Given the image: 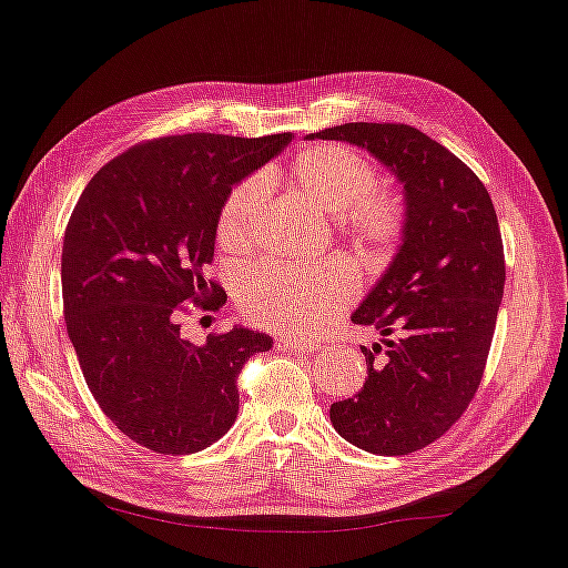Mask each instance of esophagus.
Segmentation results:
<instances>
[{
    "label": "esophagus",
    "instance_id": "1",
    "mask_svg": "<svg viewBox=\"0 0 568 568\" xmlns=\"http://www.w3.org/2000/svg\"><path fill=\"white\" fill-rule=\"evenodd\" d=\"M275 347L283 352H297V354H313L320 349L315 342H305L295 337H275Z\"/></svg>",
    "mask_w": 568,
    "mask_h": 568
}]
</instances>
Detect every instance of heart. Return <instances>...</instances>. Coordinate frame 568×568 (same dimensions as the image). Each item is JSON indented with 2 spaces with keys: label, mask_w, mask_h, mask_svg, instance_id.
Wrapping results in <instances>:
<instances>
[{
  "label": "heart",
  "mask_w": 568,
  "mask_h": 568,
  "mask_svg": "<svg viewBox=\"0 0 568 568\" xmlns=\"http://www.w3.org/2000/svg\"><path fill=\"white\" fill-rule=\"evenodd\" d=\"M285 182L364 246L386 248L404 229V209L386 192H372L376 166L344 144H317L300 152ZM265 182L248 176L229 192L219 211L216 239L224 248H241L251 241L263 214ZM357 293L354 273L342 263L297 268L261 263L241 273L236 297L243 315L255 325L310 335L327 325Z\"/></svg>",
  "instance_id": "b5f03b06"
}]
</instances>
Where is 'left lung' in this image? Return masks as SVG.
Returning a JSON list of instances; mask_svg holds the SVG:
<instances>
[{"label":"left lung","mask_w":568,"mask_h":568,"mask_svg":"<svg viewBox=\"0 0 568 568\" xmlns=\"http://www.w3.org/2000/svg\"><path fill=\"white\" fill-rule=\"evenodd\" d=\"M315 138L357 144L404 184L402 246L352 315L384 339L362 347L369 379L329 420L366 453L408 455L463 416L483 379L505 291L493 199L468 164L402 122H344Z\"/></svg>","instance_id":"8db88e82"}]
</instances>
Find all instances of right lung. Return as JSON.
Instances as JSON below:
<instances>
[{"label":"right lung","instance_id":"1","mask_svg":"<svg viewBox=\"0 0 568 568\" xmlns=\"http://www.w3.org/2000/svg\"><path fill=\"white\" fill-rule=\"evenodd\" d=\"M291 140H148L110 160L78 199L61 253L65 329L98 406L144 448L189 455L216 443L236 420L243 364L273 347L246 327L196 347L180 315L186 303H226L206 277L219 211Z\"/></svg>","mask_w":568,"mask_h":568}]
</instances>
